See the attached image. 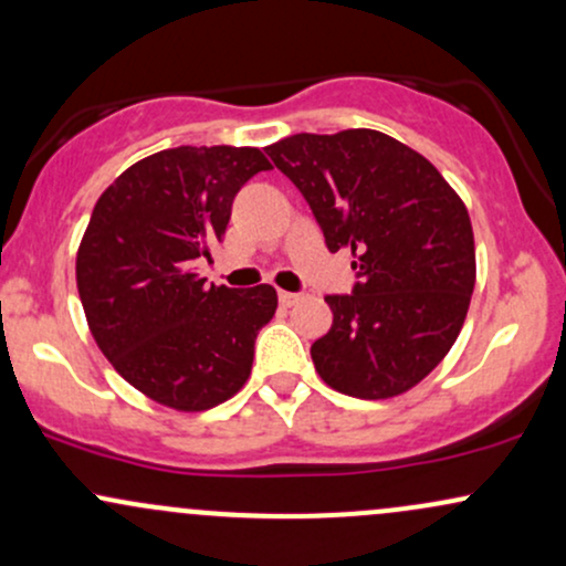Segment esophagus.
I'll return each mask as SVG.
<instances>
[{"label": "esophagus", "mask_w": 566, "mask_h": 566, "mask_svg": "<svg viewBox=\"0 0 566 566\" xmlns=\"http://www.w3.org/2000/svg\"><path fill=\"white\" fill-rule=\"evenodd\" d=\"M297 301H301V295H297V292H279V303L282 305H295Z\"/></svg>", "instance_id": "esophagus-1"}]
</instances>
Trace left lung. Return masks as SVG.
<instances>
[{"label": "left lung", "mask_w": 566, "mask_h": 566, "mask_svg": "<svg viewBox=\"0 0 566 566\" xmlns=\"http://www.w3.org/2000/svg\"><path fill=\"white\" fill-rule=\"evenodd\" d=\"M265 154L308 201L329 252L354 255V292L324 297L333 327L311 346L319 378L356 399L418 386L458 340L476 284L463 199L378 129L290 135Z\"/></svg>", "instance_id": "obj_1"}]
</instances>
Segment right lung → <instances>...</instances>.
<instances>
[{
	"instance_id": "obj_1",
	"label": "right lung",
	"mask_w": 566,
	"mask_h": 566,
	"mask_svg": "<svg viewBox=\"0 0 566 566\" xmlns=\"http://www.w3.org/2000/svg\"><path fill=\"white\" fill-rule=\"evenodd\" d=\"M271 170L261 148L178 146L135 161L97 199L76 287L97 348L148 399L201 412L250 378L276 290H231L193 271L210 258L237 191Z\"/></svg>"
}]
</instances>
